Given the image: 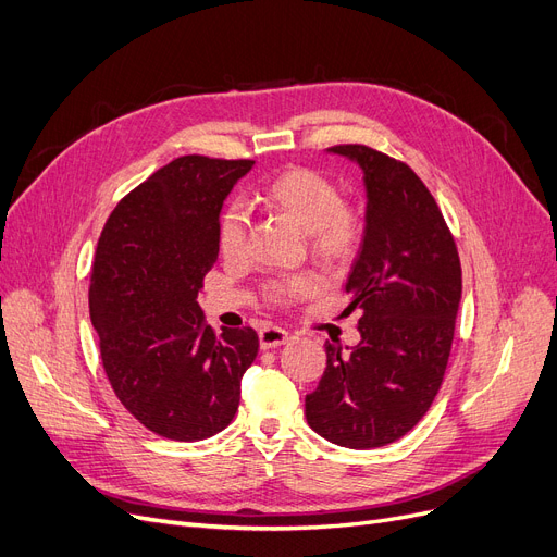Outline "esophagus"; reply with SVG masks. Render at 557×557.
Masks as SVG:
<instances>
[{
  "label": "esophagus",
  "mask_w": 557,
  "mask_h": 557,
  "mask_svg": "<svg viewBox=\"0 0 557 557\" xmlns=\"http://www.w3.org/2000/svg\"><path fill=\"white\" fill-rule=\"evenodd\" d=\"M258 336H260V347L262 349H272V347H278V345H285L287 338H290V336H287L285 329L274 326V324H264Z\"/></svg>",
  "instance_id": "1"
}]
</instances>
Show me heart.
<instances>
[{"instance_id": "obj_1", "label": "heart", "mask_w": 557, "mask_h": 557, "mask_svg": "<svg viewBox=\"0 0 557 557\" xmlns=\"http://www.w3.org/2000/svg\"><path fill=\"white\" fill-rule=\"evenodd\" d=\"M262 201L287 214L308 233L313 251L329 260L349 258L363 239L366 219L354 203L341 198L336 183L324 173L293 166L278 173L262 189ZM219 251L224 258H239L247 244V214L239 206H228L219 216ZM318 276L310 272L287 274L264 281L262 295L270 304H295L318 287Z\"/></svg>"}]
</instances>
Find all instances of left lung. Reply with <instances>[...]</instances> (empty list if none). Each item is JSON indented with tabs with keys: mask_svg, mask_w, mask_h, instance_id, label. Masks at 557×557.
Returning a JSON list of instances; mask_svg holds the SVG:
<instances>
[{
	"mask_svg": "<svg viewBox=\"0 0 557 557\" xmlns=\"http://www.w3.org/2000/svg\"><path fill=\"white\" fill-rule=\"evenodd\" d=\"M363 169L366 231L345 290L361 310V343H326L306 420L343 448L403 438L428 413L446 374L461 299L455 237L425 183L405 162L361 144L331 146Z\"/></svg>",
	"mask_w": 557,
	"mask_h": 557,
	"instance_id": "8db88e82",
	"label": "left lung"
}]
</instances>
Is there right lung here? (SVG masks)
<instances>
[{
	"label": "right lung",
	"mask_w": 557,
	"mask_h": 557,
	"mask_svg": "<svg viewBox=\"0 0 557 557\" xmlns=\"http://www.w3.org/2000/svg\"><path fill=\"white\" fill-rule=\"evenodd\" d=\"M251 166L177 158L123 198L98 239L88 308L102 368L121 405L164 438L226 430L258 354L251 326L216 333L196 301L219 256L221 206Z\"/></svg>",
	"instance_id": "right-lung-1"
}]
</instances>
